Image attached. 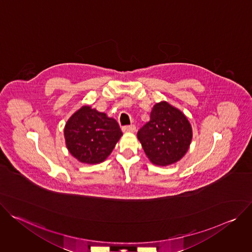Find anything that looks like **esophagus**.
Instances as JSON below:
<instances>
[{"label":"esophagus","instance_id":"esophagus-1","mask_svg":"<svg viewBox=\"0 0 252 252\" xmlns=\"http://www.w3.org/2000/svg\"><path fill=\"white\" fill-rule=\"evenodd\" d=\"M123 130L125 132H134L135 131V126H133V125L125 126H123Z\"/></svg>","mask_w":252,"mask_h":252}]
</instances>
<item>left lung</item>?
I'll return each mask as SVG.
<instances>
[{
    "label": "left lung",
    "mask_w": 252,
    "mask_h": 252,
    "mask_svg": "<svg viewBox=\"0 0 252 252\" xmlns=\"http://www.w3.org/2000/svg\"><path fill=\"white\" fill-rule=\"evenodd\" d=\"M137 138L150 160L169 165L187 154L192 138L188 118L166 101L156 103L151 120L137 131Z\"/></svg>",
    "instance_id": "obj_1"
}]
</instances>
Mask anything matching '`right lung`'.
I'll list each match as a JSON object with an SVG mask.
<instances>
[{
    "mask_svg": "<svg viewBox=\"0 0 252 252\" xmlns=\"http://www.w3.org/2000/svg\"><path fill=\"white\" fill-rule=\"evenodd\" d=\"M63 133L70 155L89 164L102 162L123 135L115 119L90 105L82 106L68 119Z\"/></svg>",
    "mask_w": 252,
    "mask_h": 252,
    "instance_id": "right-lung-1",
    "label": "right lung"
}]
</instances>
